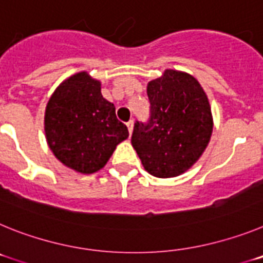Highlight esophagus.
<instances>
[{
  "mask_svg": "<svg viewBox=\"0 0 263 263\" xmlns=\"http://www.w3.org/2000/svg\"><path fill=\"white\" fill-rule=\"evenodd\" d=\"M126 126H127V129H129L130 136H132V133H133V127H134V121L130 120L129 122H127V124H126Z\"/></svg>",
  "mask_w": 263,
  "mask_h": 263,
  "instance_id": "1",
  "label": "esophagus"
}]
</instances>
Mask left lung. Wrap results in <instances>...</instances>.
<instances>
[{"instance_id": "obj_1", "label": "left lung", "mask_w": 263, "mask_h": 263, "mask_svg": "<svg viewBox=\"0 0 263 263\" xmlns=\"http://www.w3.org/2000/svg\"><path fill=\"white\" fill-rule=\"evenodd\" d=\"M147 96L150 121L134 125L132 145L153 176L182 175L211 141L213 117L208 96L194 76L170 68L148 81Z\"/></svg>"}]
</instances>
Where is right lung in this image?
Instances as JSON below:
<instances>
[{
	"mask_svg": "<svg viewBox=\"0 0 263 263\" xmlns=\"http://www.w3.org/2000/svg\"><path fill=\"white\" fill-rule=\"evenodd\" d=\"M47 145L64 166L80 174L103 168L118 143L129 137L101 83L81 71L53 90L45 111Z\"/></svg>",
	"mask_w": 263,
	"mask_h": 263,
	"instance_id": "right-lung-1",
	"label": "right lung"
}]
</instances>
